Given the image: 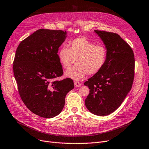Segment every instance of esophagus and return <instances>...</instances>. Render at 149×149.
<instances>
[{
	"instance_id": "esophagus-1",
	"label": "esophagus",
	"mask_w": 149,
	"mask_h": 149,
	"mask_svg": "<svg viewBox=\"0 0 149 149\" xmlns=\"http://www.w3.org/2000/svg\"><path fill=\"white\" fill-rule=\"evenodd\" d=\"M74 84L75 87H79V86H81V83L78 82V81H74Z\"/></svg>"
}]
</instances>
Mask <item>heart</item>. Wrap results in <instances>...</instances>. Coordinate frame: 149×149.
Masks as SVG:
<instances>
[{"label":"heart","mask_w":149,"mask_h":149,"mask_svg":"<svg viewBox=\"0 0 149 149\" xmlns=\"http://www.w3.org/2000/svg\"><path fill=\"white\" fill-rule=\"evenodd\" d=\"M108 51L103 44L95 45L93 41L80 37L70 41L67 47H62L57 52L59 63L69 68L74 61L76 65L68 70L65 76L79 80L87 75L98 73L106 63Z\"/></svg>","instance_id":"heart-1"}]
</instances>
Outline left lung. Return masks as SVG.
<instances>
[{
  "label": "left lung",
  "instance_id": "8db88e82",
  "mask_svg": "<svg viewBox=\"0 0 149 149\" xmlns=\"http://www.w3.org/2000/svg\"><path fill=\"white\" fill-rule=\"evenodd\" d=\"M95 32L106 45L108 56L103 68L84 82L90 89L85 104L92 114L104 116L115 111L130 91L135 61L132 47L119 35Z\"/></svg>",
  "mask_w": 149,
  "mask_h": 149
}]
</instances>
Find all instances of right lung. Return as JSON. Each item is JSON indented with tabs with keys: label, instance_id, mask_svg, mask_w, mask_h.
<instances>
[{
	"label": "right lung",
	"instance_id": "1",
	"mask_svg": "<svg viewBox=\"0 0 149 149\" xmlns=\"http://www.w3.org/2000/svg\"><path fill=\"white\" fill-rule=\"evenodd\" d=\"M66 31L41 29L19 43L13 61V73L23 103L35 114L52 118L60 114L73 81L55 80L63 74L57 57Z\"/></svg>",
	"mask_w": 149,
	"mask_h": 149
}]
</instances>
